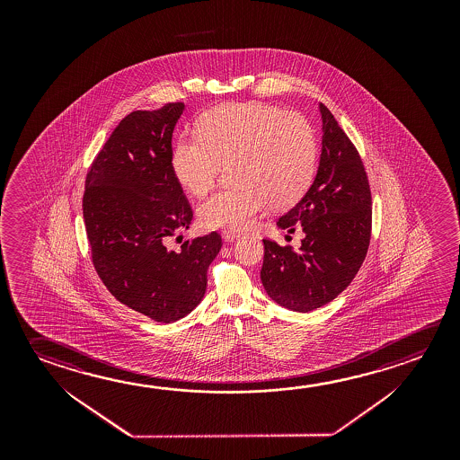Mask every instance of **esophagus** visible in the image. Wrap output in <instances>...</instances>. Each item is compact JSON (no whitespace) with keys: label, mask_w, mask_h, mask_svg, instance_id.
I'll return each mask as SVG.
<instances>
[{"label":"esophagus","mask_w":460,"mask_h":460,"mask_svg":"<svg viewBox=\"0 0 460 460\" xmlns=\"http://www.w3.org/2000/svg\"><path fill=\"white\" fill-rule=\"evenodd\" d=\"M221 235H223V239H225V241L233 242L234 239L241 237L242 233H239V231H233V229H225V231L221 233Z\"/></svg>","instance_id":"obj_1"}]
</instances>
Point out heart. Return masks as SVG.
Segmentation results:
<instances>
[{
  "mask_svg": "<svg viewBox=\"0 0 460 460\" xmlns=\"http://www.w3.org/2000/svg\"><path fill=\"white\" fill-rule=\"evenodd\" d=\"M197 133L174 143L172 166L182 188L207 196L229 164L234 181L200 207L204 226L245 229L266 205L296 202L314 176L316 131L302 113L263 102L223 104L202 115Z\"/></svg>",
  "mask_w": 460,
  "mask_h": 460,
  "instance_id": "b5f03b06",
  "label": "heart"
}]
</instances>
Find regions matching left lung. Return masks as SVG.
<instances>
[{
  "label": "left lung",
  "instance_id": "left-lung-1",
  "mask_svg": "<svg viewBox=\"0 0 460 460\" xmlns=\"http://www.w3.org/2000/svg\"><path fill=\"white\" fill-rule=\"evenodd\" d=\"M323 152L316 178L278 226L302 227V247H280L263 239L261 282L284 308L309 313L337 298L359 271L369 249L372 197L361 155L351 139L319 104Z\"/></svg>",
  "mask_w": 460,
  "mask_h": 460
}]
</instances>
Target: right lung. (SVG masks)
I'll list each match as a JSON object with an SVG mask.
<instances>
[{"mask_svg": "<svg viewBox=\"0 0 460 460\" xmlns=\"http://www.w3.org/2000/svg\"><path fill=\"white\" fill-rule=\"evenodd\" d=\"M182 111L173 102L128 113L84 181V227L99 278L119 302L165 324L202 302L208 266L221 250L218 233L184 241L178 252L166 247L192 221L172 166Z\"/></svg>", "mask_w": 460, "mask_h": 460, "instance_id": "right-lung-1", "label": "right lung"}]
</instances>
